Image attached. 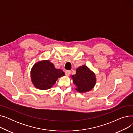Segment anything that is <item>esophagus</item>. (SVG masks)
Listing matches in <instances>:
<instances>
[{"label": "esophagus", "instance_id": "esophagus-1", "mask_svg": "<svg viewBox=\"0 0 133 133\" xmlns=\"http://www.w3.org/2000/svg\"><path fill=\"white\" fill-rule=\"evenodd\" d=\"M65 73H66V75L67 76H69V75H70V74H71V71H69V70H66V71H65Z\"/></svg>", "mask_w": 133, "mask_h": 133}]
</instances>
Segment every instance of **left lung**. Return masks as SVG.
Returning a JSON list of instances; mask_svg holds the SVG:
<instances>
[{"label":"left lung","mask_w":133,"mask_h":133,"mask_svg":"<svg viewBox=\"0 0 133 133\" xmlns=\"http://www.w3.org/2000/svg\"><path fill=\"white\" fill-rule=\"evenodd\" d=\"M73 83L76 86V90L80 93H85L91 90L96 83L95 74L85 65L80 66L76 74L72 75Z\"/></svg>","instance_id":"8db88e82"}]
</instances>
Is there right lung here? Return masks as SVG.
I'll use <instances>...</instances> for the list:
<instances>
[{
  "label": "right lung",
  "instance_id": "right-lung-1",
  "mask_svg": "<svg viewBox=\"0 0 133 133\" xmlns=\"http://www.w3.org/2000/svg\"><path fill=\"white\" fill-rule=\"evenodd\" d=\"M64 72L60 69H57L53 63L49 60H43L33 66L31 71V77L34 86L41 90L50 89L62 76Z\"/></svg>",
  "mask_w": 133,
  "mask_h": 133
}]
</instances>
